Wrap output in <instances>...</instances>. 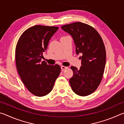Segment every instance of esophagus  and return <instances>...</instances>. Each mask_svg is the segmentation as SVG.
<instances>
[{"instance_id": "1", "label": "esophagus", "mask_w": 124, "mask_h": 124, "mask_svg": "<svg viewBox=\"0 0 124 124\" xmlns=\"http://www.w3.org/2000/svg\"><path fill=\"white\" fill-rule=\"evenodd\" d=\"M61 68L62 71H63L65 70H67V69L68 68V67H65V66H62L61 67Z\"/></svg>"}]
</instances>
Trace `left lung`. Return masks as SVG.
Masks as SVG:
<instances>
[{
  "label": "left lung",
  "mask_w": 124,
  "mask_h": 124,
  "mask_svg": "<svg viewBox=\"0 0 124 124\" xmlns=\"http://www.w3.org/2000/svg\"><path fill=\"white\" fill-rule=\"evenodd\" d=\"M61 28L72 36L77 54H82L80 69L70 67L73 72L70 79L71 88L78 95H89L97 89L103 75L106 62L103 41L93 27L84 23L77 22Z\"/></svg>",
  "instance_id": "1"
}]
</instances>
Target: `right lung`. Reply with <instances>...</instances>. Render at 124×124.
I'll return each mask as SVG.
<instances>
[{
  "mask_svg": "<svg viewBox=\"0 0 124 124\" xmlns=\"http://www.w3.org/2000/svg\"><path fill=\"white\" fill-rule=\"evenodd\" d=\"M58 27L36 26L26 29L21 35L15 49L16 68L28 91L38 97L47 95L53 89L61 67L41 61L51 37Z\"/></svg>",
  "mask_w": 124,
  "mask_h": 124,
  "instance_id": "add662e5",
  "label": "right lung"
}]
</instances>
